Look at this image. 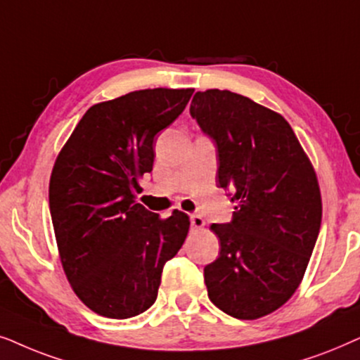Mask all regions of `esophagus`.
Here are the masks:
<instances>
[{
    "instance_id": "obj_1",
    "label": "esophagus",
    "mask_w": 360,
    "mask_h": 360,
    "mask_svg": "<svg viewBox=\"0 0 360 360\" xmlns=\"http://www.w3.org/2000/svg\"><path fill=\"white\" fill-rule=\"evenodd\" d=\"M191 225H193L194 229H202L205 225V220L200 217V215L193 214V215H191Z\"/></svg>"
}]
</instances>
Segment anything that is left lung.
I'll return each instance as SVG.
<instances>
[{
	"mask_svg": "<svg viewBox=\"0 0 360 360\" xmlns=\"http://www.w3.org/2000/svg\"><path fill=\"white\" fill-rule=\"evenodd\" d=\"M191 117L217 148L219 188L236 202L212 224L219 258L204 268L209 300L237 319H258L298 288L321 227V193L309 158L280 113L230 90L198 92Z\"/></svg>",
	"mask_w": 360,
	"mask_h": 360,
	"instance_id": "left-lung-1",
	"label": "left lung"
}]
</instances>
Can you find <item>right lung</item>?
Returning a JSON list of instances; mask_svg holds the SVG:
<instances>
[{"label":"right lung","mask_w":360,"mask_h":360,"mask_svg":"<svg viewBox=\"0 0 360 360\" xmlns=\"http://www.w3.org/2000/svg\"><path fill=\"white\" fill-rule=\"evenodd\" d=\"M194 89H146L90 107L57 156L49 207L67 280L100 316L128 319L156 301L162 266L179 252L189 217L138 204L153 171V141Z\"/></svg>","instance_id":"1"}]
</instances>
